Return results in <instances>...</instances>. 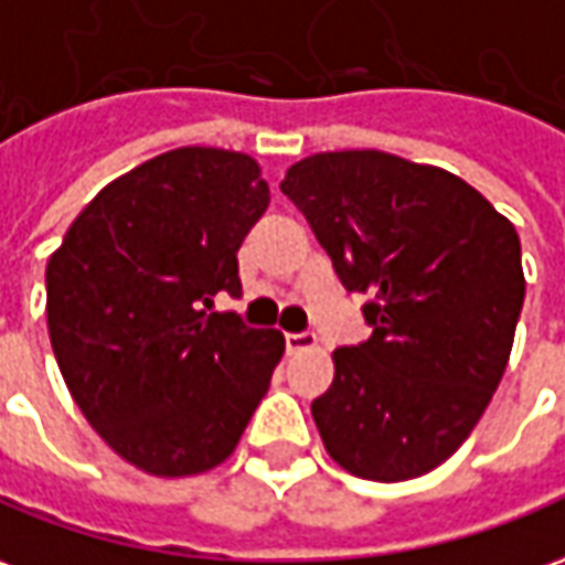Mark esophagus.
<instances>
[{"instance_id":"34e87169","label":"esophagus","mask_w":565,"mask_h":565,"mask_svg":"<svg viewBox=\"0 0 565 565\" xmlns=\"http://www.w3.org/2000/svg\"><path fill=\"white\" fill-rule=\"evenodd\" d=\"M313 344H317V334L313 332H286V350H289V353L313 348Z\"/></svg>"}]
</instances>
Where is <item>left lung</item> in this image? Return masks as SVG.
<instances>
[{
	"instance_id": "8db88e82",
	"label": "left lung",
	"mask_w": 565,
	"mask_h": 565,
	"mask_svg": "<svg viewBox=\"0 0 565 565\" xmlns=\"http://www.w3.org/2000/svg\"><path fill=\"white\" fill-rule=\"evenodd\" d=\"M289 196L363 305L372 334L332 353L313 399L326 452L353 477L399 483L443 465L483 418L526 298L520 236L437 166L381 150L295 162Z\"/></svg>"
}]
</instances>
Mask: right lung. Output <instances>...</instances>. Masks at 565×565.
<instances>
[{"label": "right lung", "mask_w": 565, "mask_h": 565, "mask_svg": "<svg viewBox=\"0 0 565 565\" xmlns=\"http://www.w3.org/2000/svg\"><path fill=\"white\" fill-rule=\"evenodd\" d=\"M270 202L258 162L169 150L107 184L49 258V334L82 415L153 477H193L236 449L286 338L239 313L236 252Z\"/></svg>", "instance_id": "1"}]
</instances>
